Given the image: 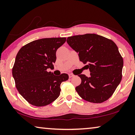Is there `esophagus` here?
I'll return each instance as SVG.
<instances>
[{
	"label": "esophagus",
	"instance_id": "34e87169",
	"mask_svg": "<svg viewBox=\"0 0 135 135\" xmlns=\"http://www.w3.org/2000/svg\"><path fill=\"white\" fill-rule=\"evenodd\" d=\"M68 76H69L70 78H71V77H74V75L73 74H68Z\"/></svg>",
	"mask_w": 135,
	"mask_h": 135
}]
</instances>
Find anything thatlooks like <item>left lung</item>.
I'll use <instances>...</instances> for the list:
<instances>
[{
  "mask_svg": "<svg viewBox=\"0 0 135 135\" xmlns=\"http://www.w3.org/2000/svg\"><path fill=\"white\" fill-rule=\"evenodd\" d=\"M67 42L90 72L89 77L78 76L81 83L76 90L80 97L93 103L108 99L122 78L123 59L115 43L96 34L68 37Z\"/></svg>",
  "mask_w": 135,
  "mask_h": 135,
  "instance_id": "obj_1",
  "label": "left lung"
}]
</instances>
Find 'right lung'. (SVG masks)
<instances>
[{
  "label": "right lung",
  "mask_w": 135,
  "mask_h": 135,
  "mask_svg": "<svg viewBox=\"0 0 135 135\" xmlns=\"http://www.w3.org/2000/svg\"><path fill=\"white\" fill-rule=\"evenodd\" d=\"M66 38H45L22 47L16 56L12 76L18 92L33 105L43 107L52 103L60 95V86L68 79L65 73L55 76L47 69L54 68L56 52Z\"/></svg>",
  "instance_id": "right-lung-1"
}]
</instances>
